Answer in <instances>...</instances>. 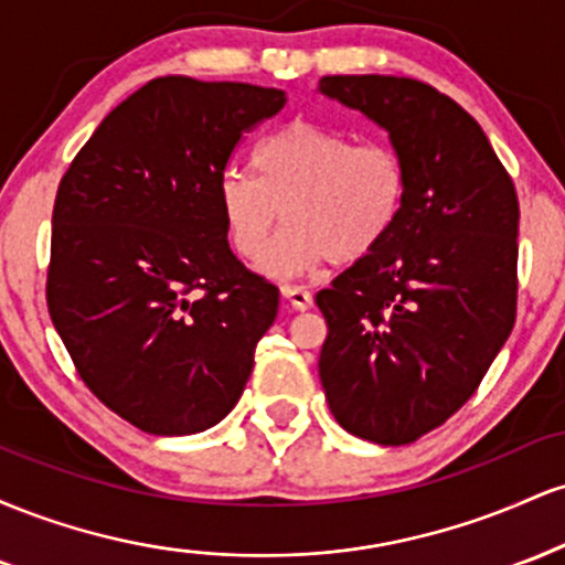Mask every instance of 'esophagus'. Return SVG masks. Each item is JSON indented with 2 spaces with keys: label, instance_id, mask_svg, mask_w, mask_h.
<instances>
[{
  "label": "esophagus",
  "instance_id": "esophagus-1",
  "mask_svg": "<svg viewBox=\"0 0 565 565\" xmlns=\"http://www.w3.org/2000/svg\"><path fill=\"white\" fill-rule=\"evenodd\" d=\"M281 297L295 310H310V308H313V295H310V291L305 287H289V284H284Z\"/></svg>",
  "mask_w": 565,
  "mask_h": 565
}]
</instances>
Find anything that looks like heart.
<instances>
[{"mask_svg": "<svg viewBox=\"0 0 565 565\" xmlns=\"http://www.w3.org/2000/svg\"><path fill=\"white\" fill-rule=\"evenodd\" d=\"M252 172L228 170L217 196L233 249L260 263L275 228L288 231L263 274L297 278L327 263L372 255L408 199V167L391 142H355L340 129L291 121L257 146Z\"/></svg>", "mask_w": 565, "mask_h": 565, "instance_id": "b5f03b06", "label": "heart"}]
</instances>
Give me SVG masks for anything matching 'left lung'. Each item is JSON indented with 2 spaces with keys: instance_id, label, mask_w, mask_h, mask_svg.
I'll use <instances>...</instances> for the list:
<instances>
[{
  "instance_id": "left-lung-1",
  "label": "left lung",
  "mask_w": 565,
  "mask_h": 565,
  "mask_svg": "<svg viewBox=\"0 0 565 565\" xmlns=\"http://www.w3.org/2000/svg\"><path fill=\"white\" fill-rule=\"evenodd\" d=\"M319 93L387 132L408 167L395 231L316 295L319 374L353 436L404 446L481 385L515 323L518 196L472 116L406 76H323Z\"/></svg>"
}]
</instances>
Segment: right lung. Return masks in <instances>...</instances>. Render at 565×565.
<instances>
[{
	"label": "right lung",
	"mask_w": 565,
	"mask_h": 565,
	"mask_svg": "<svg viewBox=\"0 0 565 565\" xmlns=\"http://www.w3.org/2000/svg\"><path fill=\"white\" fill-rule=\"evenodd\" d=\"M284 89L159 76L114 108L57 185L47 308L84 385L153 436L242 398L278 289L228 246L217 185Z\"/></svg>",
	"instance_id": "obj_1"
}]
</instances>
